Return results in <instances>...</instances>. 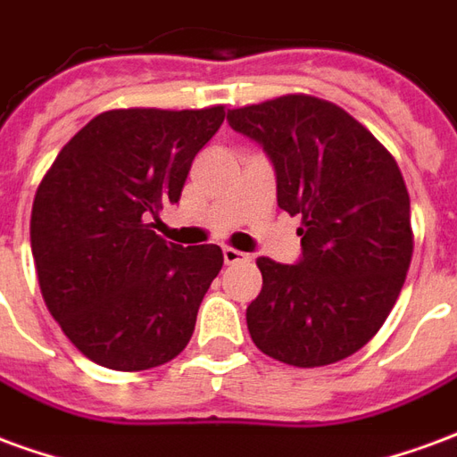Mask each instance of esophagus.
I'll list each match as a JSON object with an SVG mask.
<instances>
[{"label": "esophagus", "mask_w": 457, "mask_h": 457, "mask_svg": "<svg viewBox=\"0 0 457 457\" xmlns=\"http://www.w3.org/2000/svg\"><path fill=\"white\" fill-rule=\"evenodd\" d=\"M222 259H225V264H237V262H247L249 254L239 252V249L225 247V249H222Z\"/></svg>", "instance_id": "1"}]
</instances>
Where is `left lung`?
<instances>
[{"mask_svg": "<svg viewBox=\"0 0 457 457\" xmlns=\"http://www.w3.org/2000/svg\"><path fill=\"white\" fill-rule=\"evenodd\" d=\"M277 173L278 208L301 215V259L259 257L247 306L259 350L294 367L354 354L382 328L413 254L411 203L396 161L337 104L284 95L228 112Z\"/></svg>", "mask_w": 457, "mask_h": 457, "instance_id": "obj_1", "label": "left lung"}]
</instances>
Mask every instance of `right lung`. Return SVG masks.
<instances>
[{
	"label": "right lung",
	"mask_w": 457,
	"mask_h": 457,
	"mask_svg": "<svg viewBox=\"0 0 457 457\" xmlns=\"http://www.w3.org/2000/svg\"><path fill=\"white\" fill-rule=\"evenodd\" d=\"M222 120L220 104L110 110L65 144L41 180L31 210L38 287L87 360L139 372L188 345L222 249L166 242L151 220L179 203Z\"/></svg>",
	"instance_id": "1"
}]
</instances>
